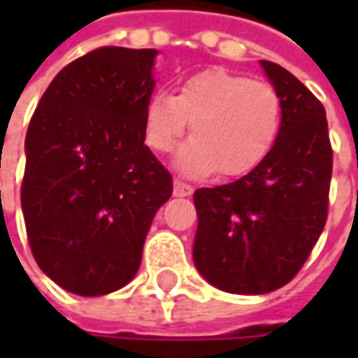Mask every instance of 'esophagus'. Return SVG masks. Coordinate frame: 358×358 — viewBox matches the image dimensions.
<instances>
[{
    "mask_svg": "<svg viewBox=\"0 0 358 358\" xmlns=\"http://www.w3.org/2000/svg\"><path fill=\"white\" fill-rule=\"evenodd\" d=\"M174 194L176 196H190L192 194V186L182 182V180H174Z\"/></svg>",
    "mask_w": 358,
    "mask_h": 358,
    "instance_id": "34e87169",
    "label": "esophagus"
}]
</instances>
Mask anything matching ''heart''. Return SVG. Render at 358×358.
Instances as JSON below:
<instances>
[{"label": "heart", "mask_w": 358, "mask_h": 358, "mask_svg": "<svg viewBox=\"0 0 358 358\" xmlns=\"http://www.w3.org/2000/svg\"><path fill=\"white\" fill-rule=\"evenodd\" d=\"M190 120V134L176 153L186 176L224 178L252 172L275 145L282 101L275 89L243 74L209 68L188 76L176 95L155 93L145 106V141L157 153L174 149Z\"/></svg>", "instance_id": "b5f03b06"}]
</instances>
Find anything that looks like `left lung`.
<instances>
[{"label":"left lung","mask_w":358,"mask_h":358,"mask_svg":"<svg viewBox=\"0 0 358 358\" xmlns=\"http://www.w3.org/2000/svg\"><path fill=\"white\" fill-rule=\"evenodd\" d=\"M282 101L269 155L247 176L194 192L192 261L215 288L267 294L288 284L323 232L331 145L320 99L288 70L261 59Z\"/></svg>","instance_id":"8db88e82"}]
</instances>
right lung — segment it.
Segmentation results:
<instances>
[{
  "label": "right lung",
  "instance_id": "obj_1",
  "mask_svg": "<svg viewBox=\"0 0 358 358\" xmlns=\"http://www.w3.org/2000/svg\"><path fill=\"white\" fill-rule=\"evenodd\" d=\"M157 49L101 47L51 80L29 124L22 213L36 265L101 296L138 271L172 176L145 145Z\"/></svg>",
  "mask_w": 358,
  "mask_h": 358
}]
</instances>
